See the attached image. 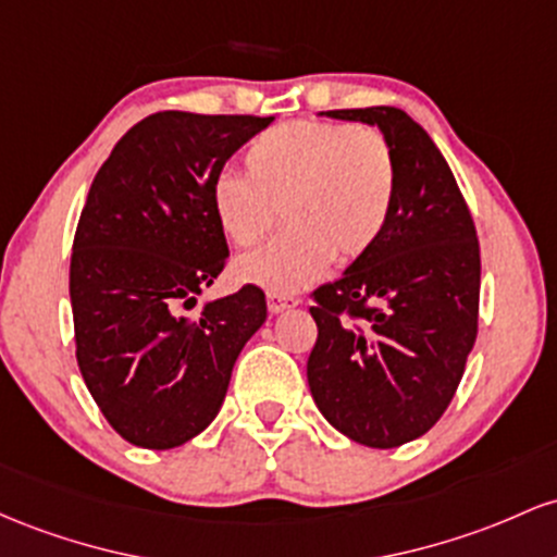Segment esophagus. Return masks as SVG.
Instances as JSON below:
<instances>
[{"label":"esophagus","mask_w":557,"mask_h":557,"mask_svg":"<svg viewBox=\"0 0 557 557\" xmlns=\"http://www.w3.org/2000/svg\"><path fill=\"white\" fill-rule=\"evenodd\" d=\"M297 302H299L297 297L276 295V292H268V310H271V312H284V310L295 308Z\"/></svg>","instance_id":"34e87169"}]
</instances>
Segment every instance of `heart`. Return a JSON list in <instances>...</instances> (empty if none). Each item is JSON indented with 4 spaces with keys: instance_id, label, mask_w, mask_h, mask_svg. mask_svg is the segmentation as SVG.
<instances>
[{
    "instance_id": "obj_1",
    "label": "heart",
    "mask_w": 557,
    "mask_h": 557,
    "mask_svg": "<svg viewBox=\"0 0 557 557\" xmlns=\"http://www.w3.org/2000/svg\"><path fill=\"white\" fill-rule=\"evenodd\" d=\"M247 176L223 171L210 208L231 245L252 247L276 223L286 228L236 260L245 284L276 295L305 289L334 262L371 252L389 223L397 173L376 128L336 121H289L262 131L245 154Z\"/></svg>"
}]
</instances>
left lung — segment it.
I'll return each mask as SVG.
<instances>
[{
    "instance_id": "left-lung-1",
    "label": "left lung",
    "mask_w": 557,
    "mask_h": 557,
    "mask_svg": "<svg viewBox=\"0 0 557 557\" xmlns=\"http://www.w3.org/2000/svg\"><path fill=\"white\" fill-rule=\"evenodd\" d=\"M379 126L397 189L381 239L312 292L308 384L336 431L366 447L413 442L440 421L479 331L481 258L447 160L405 110H329Z\"/></svg>"
}]
</instances>
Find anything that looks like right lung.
<instances>
[{
    "label": "right lung",
    "mask_w": 557,
    "mask_h": 557,
    "mask_svg": "<svg viewBox=\"0 0 557 557\" xmlns=\"http://www.w3.org/2000/svg\"><path fill=\"white\" fill-rule=\"evenodd\" d=\"M273 117L165 110L115 144L91 181L71 255L81 376L123 440L171 449L210 426L265 295H197L228 260L210 184Z\"/></svg>",
    "instance_id": "right-lung-1"
}]
</instances>
